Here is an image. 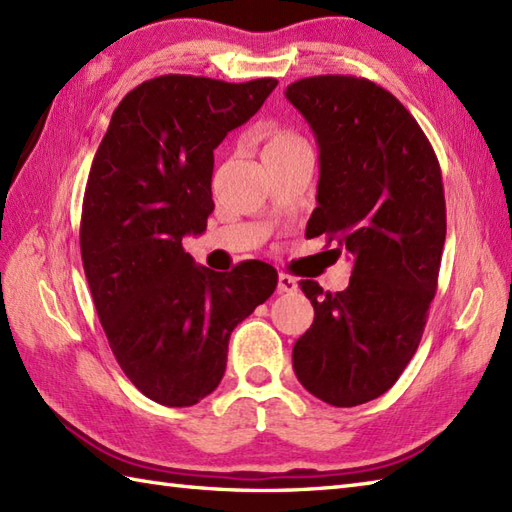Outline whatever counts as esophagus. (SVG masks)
Masks as SVG:
<instances>
[{
    "label": "esophagus",
    "mask_w": 512,
    "mask_h": 512,
    "mask_svg": "<svg viewBox=\"0 0 512 512\" xmlns=\"http://www.w3.org/2000/svg\"><path fill=\"white\" fill-rule=\"evenodd\" d=\"M299 286H297V279L290 277V275H284L281 273L279 279H277V290L279 292H295Z\"/></svg>",
    "instance_id": "obj_1"
}]
</instances>
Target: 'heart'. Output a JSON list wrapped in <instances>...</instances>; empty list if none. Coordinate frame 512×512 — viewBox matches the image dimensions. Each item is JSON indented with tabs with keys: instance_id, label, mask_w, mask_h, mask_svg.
I'll use <instances>...</instances> for the list:
<instances>
[{
	"instance_id": "obj_1",
	"label": "heart",
	"mask_w": 512,
	"mask_h": 512,
	"mask_svg": "<svg viewBox=\"0 0 512 512\" xmlns=\"http://www.w3.org/2000/svg\"><path fill=\"white\" fill-rule=\"evenodd\" d=\"M301 145H306V143H303V140L297 134L286 132V129H279V132L268 134L264 156L279 154V151H288V149H295V147H301Z\"/></svg>"
}]
</instances>
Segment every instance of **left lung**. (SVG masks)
Here are the masks:
<instances>
[{
  "mask_svg": "<svg viewBox=\"0 0 512 512\" xmlns=\"http://www.w3.org/2000/svg\"><path fill=\"white\" fill-rule=\"evenodd\" d=\"M286 99L319 143L306 235H325L330 253L352 259L341 292L299 281L314 321L292 367L312 396L356 407L383 396L418 350L447 237L442 171L416 118L372 81L310 76L290 83Z\"/></svg>",
  "mask_w": 512,
  "mask_h": 512,
  "instance_id": "left-lung-1",
  "label": "left lung"
}]
</instances>
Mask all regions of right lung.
<instances>
[{
    "label": "right lung",
    "mask_w": 512,
    "mask_h": 512,
    "mask_svg": "<svg viewBox=\"0 0 512 512\" xmlns=\"http://www.w3.org/2000/svg\"><path fill=\"white\" fill-rule=\"evenodd\" d=\"M275 88L156 76L118 103L96 149L81 211L85 277L118 365L158 405L209 396L235 325L277 288L270 264L250 259L224 275L182 248L215 209L213 149Z\"/></svg>",
    "instance_id": "right-lung-1"
}]
</instances>
